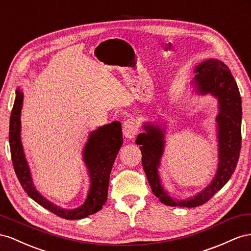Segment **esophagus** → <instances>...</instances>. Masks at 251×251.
<instances>
[{
    "label": "esophagus",
    "mask_w": 251,
    "mask_h": 251,
    "mask_svg": "<svg viewBox=\"0 0 251 251\" xmlns=\"http://www.w3.org/2000/svg\"><path fill=\"white\" fill-rule=\"evenodd\" d=\"M139 128L135 124V122L131 119L127 120L124 122L123 124V134L124 137L127 139H133L135 137V134L138 133Z\"/></svg>",
    "instance_id": "esophagus-1"
}]
</instances>
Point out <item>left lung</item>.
<instances>
[{"mask_svg": "<svg viewBox=\"0 0 251 251\" xmlns=\"http://www.w3.org/2000/svg\"><path fill=\"white\" fill-rule=\"evenodd\" d=\"M191 85L198 95H210L218 100L219 113L216 118L218 131V168L212 181L196 196L185 200L173 199L164 189L159 175L161 160L165 150V124L146 122L145 131L138 135L135 143L141 145L142 165L149 186L160 202L167 206L197 207L203 205L229 181L237 167L241 150L242 100L238 85L230 70L223 62L209 59L196 66Z\"/></svg>", "mask_w": 251, "mask_h": 251, "instance_id": "8db88e82", "label": "left lung"}]
</instances>
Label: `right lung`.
Here are the masks:
<instances>
[{
    "instance_id": "right-lung-1",
    "label": "right lung",
    "mask_w": 251,
    "mask_h": 251,
    "mask_svg": "<svg viewBox=\"0 0 251 251\" xmlns=\"http://www.w3.org/2000/svg\"><path fill=\"white\" fill-rule=\"evenodd\" d=\"M16 100L10 116L9 144L14 171L23 189L33 201L63 219L80 220L102 209L108 195L109 176L119 150L123 144L122 126L118 121L91 131L83 149V161L89 176L90 187L85 202L77 208L65 209L51 203L35 189L21 141V110L24 95L16 90Z\"/></svg>"
}]
</instances>
